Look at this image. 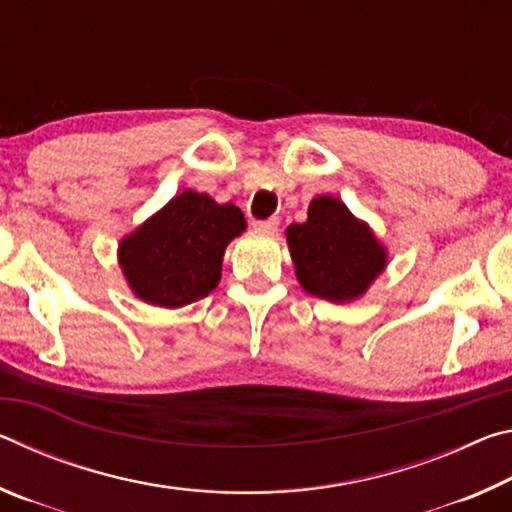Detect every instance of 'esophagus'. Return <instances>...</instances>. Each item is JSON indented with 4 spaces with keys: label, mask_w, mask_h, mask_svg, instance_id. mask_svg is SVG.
<instances>
[{
    "label": "esophagus",
    "mask_w": 512,
    "mask_h": 512,
    "mask_svg": "<svg viewBox=\"0 0 512 512\" xmlns=\"http://www.w3.org/2000/svg\"><path fill=\"white\" fill-rule=\"evenodd\" d=\"M277 225H280V219H277V216H271V219L255 221L253 228L259 232H266V235H273V232H277Z\"/></svg>",
    "instance_id": "esophagus-1"
}]
</instances>
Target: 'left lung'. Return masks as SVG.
Here are the masks:
<instances>
[{
	"mask_svg": "<svg viewBox=\"0 0 512 512\" xmlns=\"http://www.w3.org/2000/svg\"><path fill=\"white\" fill-rule=\"evenodd\" d=\"M287 244L300 287L329 302L361 298L386 268L375 232L332 196L309 203L307 221L287 228Z\"/></svg>",
	"mask_w": 512,
	"mask_h": 512,
	"instance_id": "8db88e82",
	"label": "left lung"
}]
</instances>
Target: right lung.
Returning a JSON list of instances; mask_svg holds the SVG:
<instances>
[{
	"instance_id": "right-lung-1",
	"label": "right lung",
	"mask_w": 512,
	"mask_h": 512,
	"mask_svg": "<svg viewBox=\"0 0 512 512\" xmlns=\"http://www.w3.org/2000/svg\"><path fill=\"white\" fill-rule=\"evenodd\" d=\"M244 230L237 205L187 189L121 239L119 266L128 287L149 305H192L216 289L225 246Z\"/></svg>"
}]
</instances>
